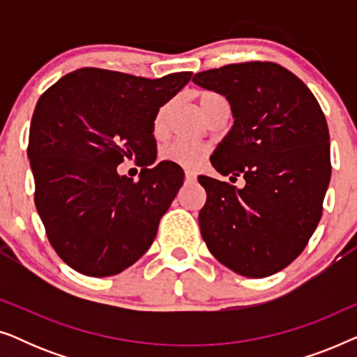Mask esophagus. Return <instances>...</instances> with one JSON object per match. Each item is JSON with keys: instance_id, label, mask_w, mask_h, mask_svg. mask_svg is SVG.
<instances>
[{"instance_id": "1", "label": "esophagus", "mask_w": 357, "mask_h": 357, "mask_svg": "<svg viewBox=\"0 0 357 357\" xmlns=\"http://www.w3.org/2000/svg\"><path fill=\"white\" fill-rule=\"evenodd\" d=\"M185 182L187 183L197 182V174L192 172V170H185Z\"/></svg>"}]
</instances>
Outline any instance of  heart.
I'll return each instance as SVG.
<instances>
[{"label": "heart", "instance_id": "b5f03b06", "mask_svg": "<svg viewBox=\"0 0 357 357\" xmlns=\"http://www.w3.org/2000/svg\"><path fill=\"white\" fill-rule=\"evenodd\" d=\"M224 100L226 99H224L222 96L216 94V92H203V94L198 97L199 110H202V114L206 116L214 105H218L219 102ZM167 114L169 105H162L158 110V114H155L154 131L158 135L162 133L165 128ZM204 154H206V148H203V146L188 143V141H175V143L167 146V148L162 151V159L170 160V162H175L178 165H185V167H195V165L202 162Z\"/></svg>", "mask_w": 357, "mask_h": 357}]
</instances>
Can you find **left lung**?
I'll return each instance as SVG.
<instances>
[{"mask_svg": "<svg viewBox=\"0 0 357 357\" xmlns=\"http://www.w3.org/2000/svg\"><path fill=\"white\" fill-rule=\"evenodd\" d=\"M195 84L226 96L234 126L211 155L219 174L245 187L199 175L206 203L203 241L229 270L265 278L296 260L317 229L330 183V135L309 87L271 61L202 71Z\"/></svg>", "mask_w": 357, "mask_h": 357, "instance_id": "8db88e82", "label": "left lung"}]
</instances>
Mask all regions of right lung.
Here are the masks:
<instances>
[{"label":"right lung","mask_w":357,"mask_h":357,"mask_svg":"<svg viewBox=\"0 0 357 357\" xmlns=\"http://www.w3.org/2000/svg\"><path fill=\"white\" fill-rule=\"evenodd\" d=\"M192 73L159 79L81 68L43 92L33 110L27 155L36 206L58 257L86 276H112L153 243L183 183L170 160L153 169L154 119ZM144 165L134 182L116 172L125 158Z\"/></svg>","instance_id":"add662e5"}]
</instances>
